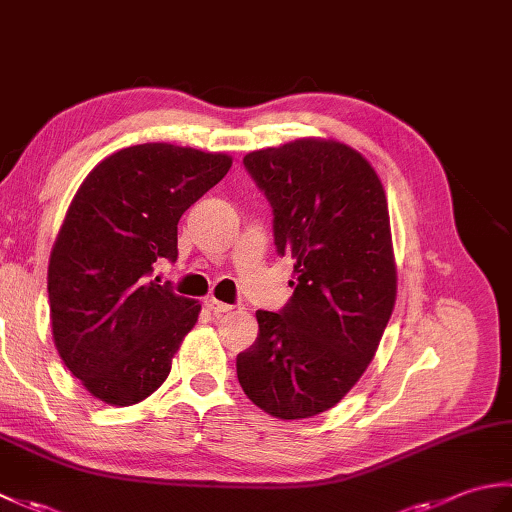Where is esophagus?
Instances as JSON below:
<instances>
[{
  "label": "esophagus",
  "mask_w": 512,
  "mask_h": 512,
  "mask_svg": "<svg viewBox=\"0 0 512 512\" xmlns=\"http://www.w3.org/2000/svg\"><path fill=\"white\" fill-rule=\"evenodd\" d=\"M204 306H206V310H209L211 314H215V317H220V314L233 310L231 306H228V303H222V301H217V299H209V301L204 303Z\"/></svg>",
  "instance_id": "esophagus-1"
}]
</instances>
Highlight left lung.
<instances>
[{"instance_id":"obj_1","label":"left lung","mask_w":512,"mask_h":512,"mask_svg":"<svg viewBox=\"0 0 512 512\" xmlns=\"http://www.w3.org/2000/svg\"><path fill=\"white\" fill-rule=\"evenodd\" d=\"M244 167L273 206L277 253L295 259V292L279 312L257 310V341L237 354V378L270 416L310 418L358 383L394 310L385 189L336 140L250 151Z\"/></svg>"}]
</instances>
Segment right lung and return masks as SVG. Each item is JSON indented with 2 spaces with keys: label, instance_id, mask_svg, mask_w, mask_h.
I'll list each match as a JSON object with an SVG mask.
<instances>
[{
  "label": "right lung",
  "instance_id": "1",
  "mask_svg": "<svg viewBox=\"0 0 512 512\" xmlns=\"http://www.w3.org/2000/svg\"><path fill=\"white\" fill-rule=\"evenodd\" d=\"M233 165L226 154L145 143L99 162L52 246V339L65 367L112 407L145 400L198 321L200 303L151 279L176 262L178 222Z\"/></svg>",
  "mask_w": 512,
  "mask_h": 512
}]
</instances>
